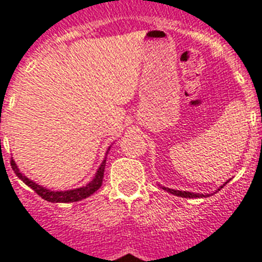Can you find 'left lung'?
Listing matches in <instances>:
<instances>
[{"label":"left lung","mask_w":262,"mask_h":262,"mask_svg":"<svg viewBox=\"0 0 262 262\" xmlns=\"http://www.w3.org/2000/svg\"><path fill=\"white\" fill-rule=\"evenodd\" d=\"M228 182V181H227ZM223 186H220L217 190H220ZM164 190H167L168 193H171V194L178 195V197H185V199H197V197H205L204 194H200V193H191V191H182V190H174V189H168V187H164ZM209 195V194H208Z\"/></svg>","instance_id":"1"}]
</instances>
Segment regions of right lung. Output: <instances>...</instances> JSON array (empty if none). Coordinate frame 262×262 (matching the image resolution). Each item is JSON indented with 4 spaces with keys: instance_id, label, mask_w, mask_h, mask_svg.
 I'll use <instances>...</instances> for the list:
<instances>
[{
    "instance_id": "add662e5",
    "label": "right lung",
    "mask_w": 262,
    "mask_h": 262,
    "mask_svg": "<svg viewBox=\"0 0 262 262\" xmlns=\"http://www.w3.org/2000/svg\"><path fill=\"white\" fill-rule=\"evenodd\" d=\"M108 149H110V148H108ZM10 166L13 168L14 174L17 175L18 178L21 179L26 185H28L36 194L40 195L43 200H46L49 203H75V201H80V200L90 197L91 194H94L95 191L102 186L103 175H104V167H106V160H103L102 164H100V167L98 168V171L95 174L94 179H92L90 183H87L85 186L77 187V189H73V190L63 191L49 190L46 187L40 186L38 183H35L34 181L28 179L26 175H23L21 172H20V170L17 168V166H16L13 159L10 160Z\"/></svg>"
}]
</instances>
